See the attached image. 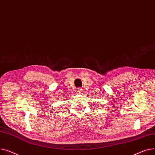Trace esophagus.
Listing matches in <instances>:
<instances>
[{"mask_svg": "<svg viewBox=\"0 0 155 155\" xmlns=\"http://www.w3.org/2000/svg\"><path fill=\"white\" fill-rule=\"evenodd\" d=\"M82 91H82L81 88H78L76 89V92H77L78 94H80L81 93H82Z\"/></svg>", "mask_w": 155, "mask_h": 155, "instance_id": "esophagus-1", "label": "esophagus"}]
</instances>
